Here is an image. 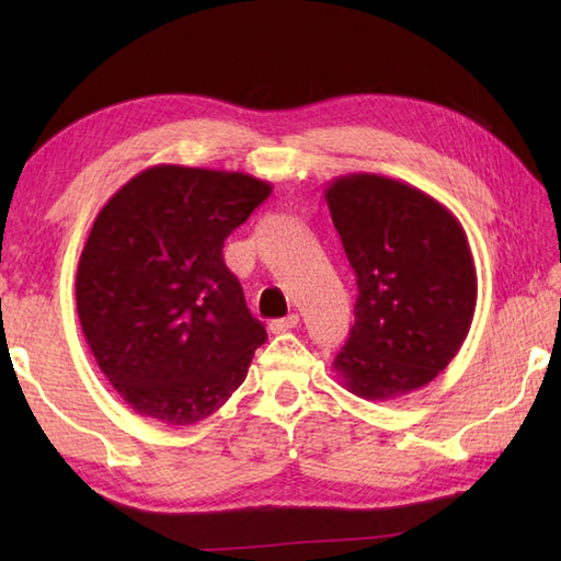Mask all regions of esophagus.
Masks as SVG:
<instances>
[{"mask_svg": "<svg viewBox=\"0 0 561 561\" xmlns=\"http://www.w3.org/2000/svg\"><path fill=\"white\" fill-rule=\"evenodd\" d=\"M296 325H299V316L289 313L287 318L272 320V323H270V332H274V335H282V332H289V330H294Z\"/></svg>", "mask_w": 561, "mask_h": 561, "instance_id": "obj_1", "label": "esophagus"}]
</instances>
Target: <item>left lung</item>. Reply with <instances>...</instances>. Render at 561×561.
<instances>
[{
    "label": "left lung",
    "mask_w": 561,
    "mask_h": 561,
    "mask_svg": "<svg viewBox=\"0 0 561 561\" xmlns=\"http://www.w3.org/2000/svg\"><path fill=\"white\" fill-rule=\"evenodd\" d=\"M332 224L356 274L354 325L332 368L364 400H392L444 371L472 325L478 274L460 221L402 181L335 178Z\"/></svg>",
    "instance_id": "left-lung-1"
}]
</instances>
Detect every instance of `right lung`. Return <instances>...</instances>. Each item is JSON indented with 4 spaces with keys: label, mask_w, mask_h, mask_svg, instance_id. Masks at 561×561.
<instances>
[{
    "label": "right lung",
    "mask_w": 561,
    "mask_h": 561,
    "mask_svg": "<svg viewBox=\"0 0 561 561\" xmlns=\"http://www.w3.org/2000/svg\"><path fill=\"white\" fill-rule=\"evenodd\" d=\"M272 185L159 163L105 202L77 270V313L99 368L137 414L190 426L243 383L265 325L224 241Z\"/></svg>",
    "instance_id": "1"
}]
</instances>
